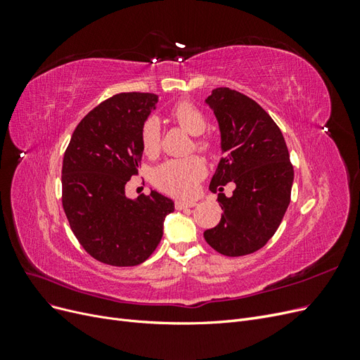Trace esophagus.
<instances>
[{
  "label": "esophagus",
  "instance_id": "obj_1",
  "mask_svg": "<svg viewBox=\"0 0 360 360\" xmlns=\"http://www.w3.org/2000/svg\"><path fill=\"white\" fill-rule=\"evenodd\" d=\"M195 204H197V202H195L193 200H177L176 201V209L183 210V209H186V207H193Z\"/></svg>",
  "mask_w": 360,
  "mask_h": 360
}]
</instances>
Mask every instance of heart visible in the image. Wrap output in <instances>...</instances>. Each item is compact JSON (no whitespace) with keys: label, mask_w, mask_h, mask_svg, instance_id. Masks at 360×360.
Returning <instances> with one entry per match:
<instances>
[{"label":"heart","mask_w":360,"mask_h":360,"mask_svg":"<svg viewBox=\"0 0 360 360\" xmlns=\"http://www.w3.org/2000/svg\"><path fill=\"white\" fill-rule=\"evenodd\" d=\"M169 114L174 122H177L189 134L195 135V148L202 151V153H212L214 150V143L209 136L204 135V130L207 129V118L197 105H193L189 101H183L174 106ZM139 141L146 155L153 156L159 151L160 127L155 117H148L141 126ZM204 176L205 165L197 156L169 159L155 169L153 183L163 192L177 195V197H188V195L195 192Z\"/></svg>","instance_id":"heart-1"}]
</instances>
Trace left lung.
Here are the masks:
<instances>
[{
  "label": "left lung",
  "mask_w": 360,
  "mask_h": 360,
  "mask_svg": "<svg viewBox=\"0 0 360 360\" xmlns=\"http://www.w3.org/2000/svg\"><path fill=\"white\" fill-rule=\"evenodd\" d=\"M221 129L224 158L210 181L222 207L221 222L204 231L216 252L242 257L263 248L281 225L290 201L294 169L281 129L250 97L221 86L207 97ZM233 181L226 199L223 186Z\"/></svg>",
  "instance_id": "1"
}]
</instances>
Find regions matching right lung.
Returning <instances> with one entry per match:
<instances>
[{"label":"right lung","mask_w":360,"mask_h":360,"mask_svg":"<svg viewBox=\"0 0 360 360\" xmlns=\"http://www.w3.org/2000/svg\"><path fill=\"white\" fill-rule=\"evenodd\" d=\"M156 103L153 93L110 97L81 120L64 153L63 209L81 246L101 263H144L174 212V202L156 191L136 200L124 193L143 158L141 126Z\"/></svg>","instance_id":"1"}]
</instances>
